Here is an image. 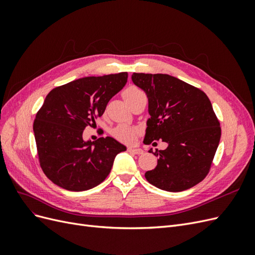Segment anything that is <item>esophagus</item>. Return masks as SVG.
Returning a JSON list of instances; mask_svg holds the SVG:
<instances>
[{"label": "esophagus", "instance_id": "esophagus-1", "mask_svg": "<svg viewBox=\"0 0 255 255\" xmlns=\"http://www.w3.org/2000/svg\"><path fill=\"white\" fill-rule=\"evenodd\" d=\"M128 151L132 154H142L143 150L140 149L139 146H128Z\"/></svg>", "mask_w": 255, "mask_h": 255}]
</instances>
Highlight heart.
<instances>
[{
    "instance_id": "obj_1",
    "label": "heart",
    "mask_w": 255,
    "mask_h": 255,
    "mask_svg": "<svg viewBox=\"0 0 255 255\" xmlns=\"http://www.w3.org/2000/svg\"><path fill=\"white\" fill-rule=\"evenodd\" d=\"M140 95H144L142 90H140L139 88H137L135 86H130L123 92V98H125L127 103H128L130 100H133L134 98ZM112 135L119 141L129 143L135 140L137 130L133 127H129L127 125H119L113 128Z\"/></svg>"
}]
</instances>
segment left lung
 <instances>
[{
	"mask_svg": "<svg viewBox=\"0 0 255 255\" xmlns=\"http://www.w3.org/2000/svg\"><path fill=\"white\" fill-rule=\"evenodd\" d=\"M132 81L149 101L143 142L161 139L168 144L154 153L157 166L144 173L146 181L172 192L194 187L210 171L221 136L210 99L169 74L133 73Z\"/></svg>",
	"mask_w": 255,
	"mask_h": 255,
	"instance_id": "1",
	"label": "left lung"
}]
</instances>
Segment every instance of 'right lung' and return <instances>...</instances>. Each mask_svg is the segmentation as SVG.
<instances>
[{
	"mask_svg": "<svg viewBox=\"0 0 255 255\" xmlns=\"http://www.w3.org/2000/svg\"><path fill=\"white\" fill-rule=\"evenodd\" d=\"M128 72L86 76L52 89L34 121V135L42 171L57 186L84 191L110 174L118 153L127 146L112 137L83 139L110 100L125 87Z\"/></svg>",
	"mask_w": 255,
	"mask_h": 255,
	"instance_id": "obj_1",
	"label": "right lung"
}]
</instances>
